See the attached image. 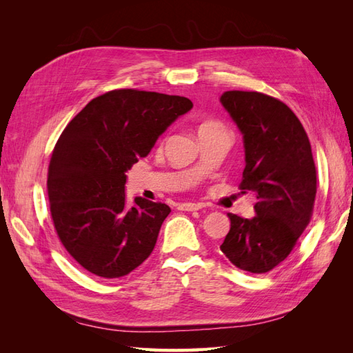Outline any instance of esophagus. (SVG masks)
Returning <instances> with one entry per match:
<instances>
[{
  "mask_svg": "<svg viewBox=\"0 0 353 353\" xmlns=\"http://www.w3.org/2000/svg\"><path fill=\"white\" fill-rule=\"evenodd\" d=\"M201 208L203 206L199 205V203H181V205H178V210H184V212H194Z\"/></svg>",
  "mask_w": 353,
  "mask_h": 353,
  "instance_id": "esophagus-1",
  "label": "esophagus"
}]
</instances>
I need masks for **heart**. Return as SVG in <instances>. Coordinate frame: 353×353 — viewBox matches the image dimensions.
<instances>
[{
  "label": "heart",
  "mask_w": 353,
  "mask_h": 353,
  "mask_svg": "<svg viewBox=\"0 0 353 353\" xmlns=\"http://www.w3.org/2000/svg\"><path fill=\"white\" fill-rule=\"evenodd\" d=\"M201 132H225V130H223V126L218 122H205L199 128V134Z\"/></svg>",
  "instance_id": "b5f03b06"
}]
</instances>
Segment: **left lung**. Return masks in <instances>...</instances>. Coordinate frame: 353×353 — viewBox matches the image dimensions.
Wrapping results in <instances>:
<instances>
[{
	"label": "left lung",
	"mask_w": 353,
	"mask_h": 353,
	"mask_svg": "<svg viewBox=\"0 0 353 353\" xmlns=\"http://www.w3.org/2000/svg\"><path fill=\"white\" fill-rule=\"evenodd\" d=\"M219 101L243 135L241 190L258 199L250 219L228 213L231 228L221 250L237 268L263 274L290 254L311 221L316 194L311 144L297 116L270 95L225 91Z\"/></svg>",
	"instance_id": "left-lung-1"
}]
</instances>
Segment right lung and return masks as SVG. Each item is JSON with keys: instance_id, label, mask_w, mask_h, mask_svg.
I'll list each match as a JSON object with an SVG mask.
<instances>
[{"instance_id": "right-lung-1", "label": "right lung", "mask_w": 353, "mask_h": 353, "mask_svg": "<svg viewBox=\"0 0 353 353\" xmlns=\"http://www.w3.org/2000/svg\"><path fill=\"white\" fill-rule=\"evenodd\" d=\"M191 109L179 95L116 90L91 100L61 132L48 168L50 210L82 268L119 279L150 256L170 208L143 197L128 205L126 172Z\"/></svg>"}]
</instances>
